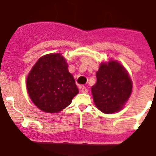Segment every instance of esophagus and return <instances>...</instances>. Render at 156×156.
Instances as JSON below:
<instances>
[{
  "mask_svg": "<svg viewBox=\"0 0 156 156\" xmlns=\"http://www.w3.org/2000/svg\"><path fill=\"white\" fill-rule=\"evenodd\" d=\"M80 91H81V92H83V93H87V87H84V86H81Z\"/></svg>",
  "mask_w": 156,
  "mask_h": 156,
  "instance_id": "1",
  "label": "esophagus"
}]
</instances>
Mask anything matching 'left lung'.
<instances>
[{
    "label": "left lung",
    "instance_id": "obj_1",
    "mask_svg": "<svg viewBox=\"0 0 156 156\" xmlns=\"http://www.w3.org/2000/svg\"><path fill=\"white\" fill-rule=\"evenodd\" d=\"M96 84L92 93L96 106L104 113H114L122 109L132 89L127 71L116 61L101 64L96 73Z\"/></svg>",
    "mask_w": 156,
    "mask_h": 156
}]
</instances>
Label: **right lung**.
I'll use <instances>...</instances> for the list:
<instances>
[{
	"label": "right lung",
	"mask_w": 156,
	"mask_h": 156,
	"mask_svg": "<svg viewBox=\"0 0 156 156\" xmlns=\"http://www.w3.org/2000/svg\"><path fill=\"white\" fill-rule=\"evenodd\" d=\"M27 89L35 105L49 113L65 108L79 92L60 53L45 55L37 60L27 78Z\"/></svg>",
	"instance_id": "right-lung-1"
}]
</instances>
